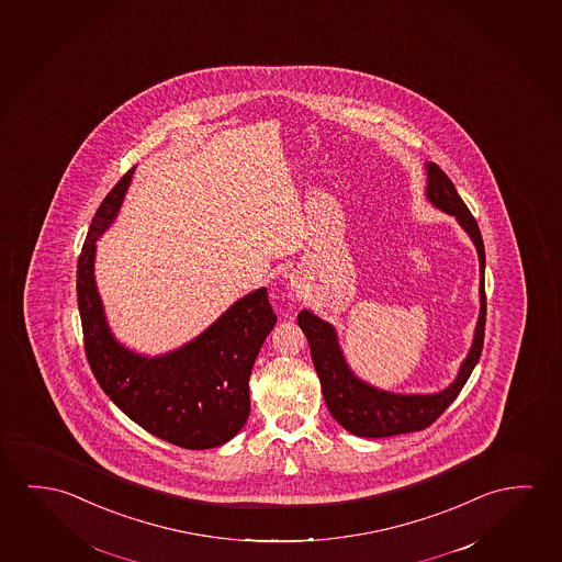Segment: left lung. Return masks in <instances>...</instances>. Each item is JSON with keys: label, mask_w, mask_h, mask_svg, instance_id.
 Wrapping results in <instances>:
<instances>
[{"label": "left lung", "mask_w": 562, "mask_h": 562, "mask_svg": "<svg viewBox=\"0 0 562 562\" xmlns=\"http://www.w3.org/2000/svg\"><path fill=\"white\" fill-rule=\"evenodd\" d=\"M426 169V200L458 220L479 255V319L473 342L465 360L459 366L456 380L436 393H393L373 387L360 380L346 362L345 352L338 342L337 328L323 321L310 310L297 313V325L307 337L312 350L313 366L319 375L323 397L328 413L348 432L360 438H389L398 434L418 432L440 418L459 391L463 389L483 352L484 323H486V295H484V245L475 217L471 216L453 182L438 165L424 164Z\"/></svg>", "instance_id": "obj_1"}]
</instances>
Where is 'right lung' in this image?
<instances>
[{"instance_id": "add662e5", "label": "right lung", "mask_w": 562, "mask_h": 562, "mask_svg": "<svg viewBox=\"0 0 562 562\" xmlns=\"http://www.w3.org/2000/svg\"><path fill=\"white\" fill-rule=\"evenodd\" d=\"M134 169L97 210L78 259L87 360L104 393L144 430L179 448H217L237 436L249 418L250 370L277 315L267 288H259L171 352L142 355L114 337L97 290V241L119 216Z\"/></svg>"}]
</instances>
